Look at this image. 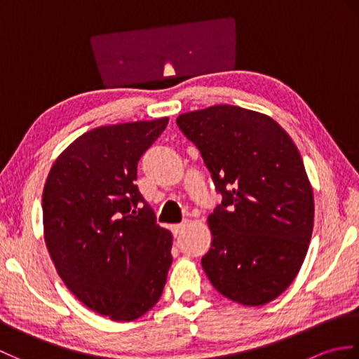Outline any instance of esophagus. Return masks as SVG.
<instances>
[{"label":"esophagus","instance_id":"obj_1","mask_svg":"<svg viewBox=\"0 0 359 359\" xmlns=\"http://www.w3.org/2000/svg\"><path fill=\"white\" fill-rule=\"evenodd\" d=\"M187 228V224H177V225H172L171 230H172V234L174 236H179L182 231H184Z\"/></svg>","mask_w":359,"mask_h":359}]
</instances>
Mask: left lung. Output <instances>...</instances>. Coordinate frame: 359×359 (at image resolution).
<instances>
[{
	"instance_id": "1",
	"label": "left lung",
	"mask_w": 359,
	"mask_h": 359,
	"mask_svg": "<svg viewBox=\"0 0 359 359\" xmlns=\"http://www.w3.org/2000/svg\"><path fill=\"white\" fill-rule=\"evenodd\" d=\"M177 125L222 194L202 257L210 282L242 306L276 299L299 273L313 231V188L294 142L271 117L233 104L180 114Z\"/></svg>"
}]
</instances>
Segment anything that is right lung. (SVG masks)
Masks as SVG:
<instances>
[{
	"label": "right lung",
	"instance_id": "1",
	"mask_svg": "<svg viewBox=\"0 0 359 359\" xmlns=\"http://www.w3.org/2000/svg\"><path fill=\"white\" fill-rule=\"evenodd\" d=\"M168 120L90 129L57 157L44 184V242L57 273L112 321L154 307L172 262V234L156 224L135 185L137 163Z\"/></svg>",
	"mask_w": 359,
	"mask_h": 359
}]
</instances>
